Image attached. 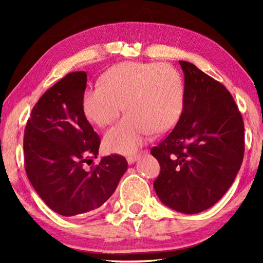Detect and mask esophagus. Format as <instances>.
Returning a JSON list of instances; mask_svg holds the SVG:
<instances>
[{"label": "esophagus", "instance_id": "esophagus-1", "mask_svg": "<svg viewBox=\"0 0 263 263\" xmlns=\"http://www.w3.org/2000/svg\"><path fill=\"white\" fill-rule=\"evenodd\" d=\"M139 158H140V154H133V155H128L126 160H127L128 164H132V163H135Z\"/></svg>", "mask_w": 263, "mask_h": 263}]
</instances>
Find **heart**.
<instances>
[{
	"label": "heart",
	"mask_w": 263,
	"mask_h": 263,
	"mask_svg": "<svg viewBox=\"0 0 263 263\" xmlns=\"http://www.w3.org/2000/svg\"><path fill=\"white\" fill-rule=\"evenodd\" d=\"M184 89L177 69L167 64L123 62L106 70L100 87L82 97L84 117L96 126L112 124L124 110L123 121L105 133V152L128 154L152 136L175 126L183 109Z\"/></svg>",
	"instance_id": "obj_1"
}]
</instances>
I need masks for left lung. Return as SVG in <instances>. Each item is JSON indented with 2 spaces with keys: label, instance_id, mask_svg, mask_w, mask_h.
<instances>
[{
  "label": "left lung",
  "instance_id": "8db88e82",
  "mask_svg": "<svg viewBox=\"0 0 263 263\" xmlns=\"http://www.w3.org/2000/svg\"><path fill=\"white\" fill-rule=\"evenodd\" d=\"M179 122L151 149L161 172L154 190L164 205L186 215L219 201L241 167L243 121L228 89L188 61Z\"/></svg>",
  "mask_w": 263,
  "mask_h": 263
}]
</instances>
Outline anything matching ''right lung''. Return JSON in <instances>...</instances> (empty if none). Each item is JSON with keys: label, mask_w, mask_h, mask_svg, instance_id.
I'll return each mask as SVG.
<instances>
[{"label": "right lung", "mask_w": 263, "mask_h": 263, "mask_svg": "<svg viewBox=\"0 0 263 263\" xmlns=\"http://www.w3.org/2000/svg\"><path fill=\"white\" fill-rule=\"evenodd\" d=\"M86 84V72L62 78L39 99L24 132L26 175L46 205L65 217L100 208L127 169L125 158L117 154L84 169L97 158L101 142L82 111Z\"/></svg>", "instance_id": "obj_1"}]
</instances>
